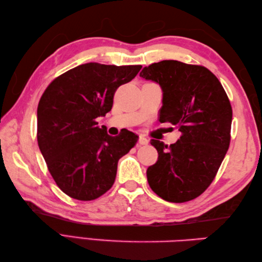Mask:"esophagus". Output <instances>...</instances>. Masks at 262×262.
<instances>
[{
  "label": "esophagus",
  "mask_w": 262,
  "mask_h": 262,
  "mask_svg": "<svg viewBox=\"0 0 262 262\" xmlns=\"http://www.w3.org/2000/svg\"><path fill=\"white\" fill-rule=\"evenodd\" d=\"M138 143H140V145H147V144H148V140H147L146 137L140 136V140H138Z\"/></svg>",
  "instance_id": "obj_1"
}]
</instances>
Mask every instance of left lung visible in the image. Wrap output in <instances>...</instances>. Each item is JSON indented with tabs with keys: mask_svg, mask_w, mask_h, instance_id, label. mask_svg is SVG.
<instances>
[{
	"mask_svg": "<svg viewBox=\"0 0 262 262\" xmlns=\"http://www.w3.org/2000/svg\"><path fill=\"white\" fill-rule=\"evenodd\" d=\"M140 76L162 89L160 122H170L181 132L170 146L151 141L159 158L146 171L148 185L166 202H189L213 182L229 149V97L219 79L200 65L162 60L144 68Z\"/></svg>",
	"mask_w": 262,
	"mask_h": 262,
	"instance_id": "obj_1",
	"label": "left lung"
}]
</instances>
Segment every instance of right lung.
<instances>
[{"instance_id": "1", "label": "right lung", "mask_w": 262, "mask_h": 262, "mask_svg": "<svg viewBox=\"0 0 262 262\" xmlns=\"http://www.w3.org/2000/svg\"><path fill=\"white\" fill-rule=\"evenodd\" d=\"M141 65L86 63L57 76L37 109V141L60 190L77 200L97 199L113 187L117 165L138 136H110L97 118L113 108L117 89L130 82Z\"/></svg>"}]
</instances>
